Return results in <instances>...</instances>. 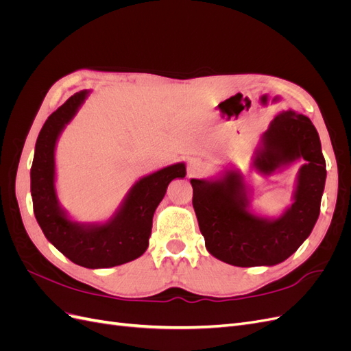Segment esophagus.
Here are the masks:
<instances>
[{"instance_id":"34e87169","label":"esophagus","mask_w":351,"mask_h":351,"mask_svg":"<svg viewBox=\"0 0 351 351\" xmlns=\"http://www.w3.org/2000/svg\"><path fill=\"white\" fill-rule=\"evenodd\" d=\"M204 173H205V167L199 161V159H192V161L189 162V169H187L189 178L200 177V176H204Z\"/></svg>"}]
</instances>
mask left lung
<instances>
[{
	"label": "left lung",
	"instance_id": "1",
	"mask_svg": "<svg viewBox=\"0 0 351 351\" xmlns=\"http://www.w3.org/2000/svg\"><path fill=\"white\" fill-rule=\"evenodd\" d=\"M300 159L306 164L295 174L293 204L277 217L252 208L250 187L236 165L190 180L199 228L212 256L234 267H274L302 246L319 217L326 164L312 121L293 110L281 111L261 136L252 168L271 176Z\"/></svg>",
	"mask_w": 351,
	"mask_h": 351
}]
</instances>
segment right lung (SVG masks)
I'll return each instance as SVG.
<instances>
[{
  "instance_id": "obj_1",
  "label": "right lung",
  "mask_w": 351,
  "mask_h": 351,
  "mask_svg": "<svg viewBox=\"0 0 351 351\" xmlns=\"http://www.w3.org/2000/svg\"><path fill=\"white\" fill-rule=\"evenodd\" d=\"M90 90L74 93L42 127L30 169L34 212L48 241L66 258L89 269L112 268L141 258L149 246L152 218L174 178L186 177L177 162L141 177L105 221L80 222L61 206L57 195L56 149L61 133L76 117Z\"/></svg>"
}]
</instances>
